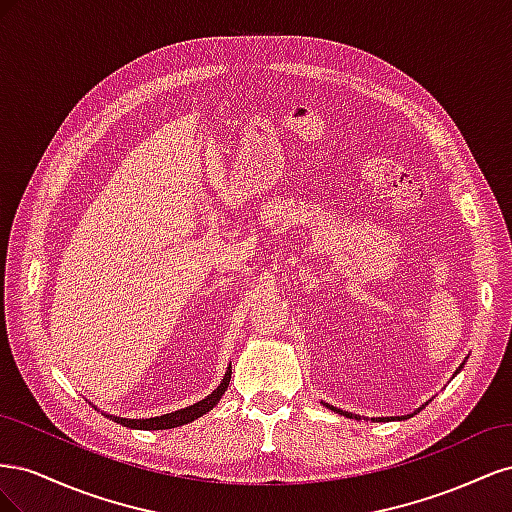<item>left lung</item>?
Here are the masks:
<instances>
[{
    "instance_id": "8db88e82",
    "label": "left lung",
    "mask_w": 512,
    "mask_h": 512,
    "mask_svg": "<svg viewBox=\"0 0 512 512\" xmlns=\"http://www.w3.org/2000/svg\"><path fill=\"white\" fill-rule=\"evenodd\" d=\"M327 408H331L333 412H339V414H344V416H348V418H356V421H359L361 416H356V414H348V412H344V410H339V408H333V406H327ZM374 421H391V418H374Z\"/></svg>"
}]
</instances>
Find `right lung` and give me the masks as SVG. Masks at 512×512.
<instances>
[{
	"label": "right lung",
	"mask_w": 512,
	"mask_h": 512,
	"mask_svg": "<svg viewBox=\"0 0 512 512\" xmlns=\"http://www.w3.org/2000/svg\"><path fill=\"white\" fill-rule=\"evenodd\" d=\"M228 382H230V367H228L226 376H224V380H222L218 389H215L211 395H207L203 401H198V404H194V406H188V408L170 412V414H164V416L143 418V421H141V418H121V416H111V418L115 423H119L123 427H130V429H173V427H179V425H185V423H192L194 418L203 416L209 410H213V406L218 404L222 395L226 393Z\"/></svg>",
	"instance_id": "right-lung-1"
}]
</instances>
